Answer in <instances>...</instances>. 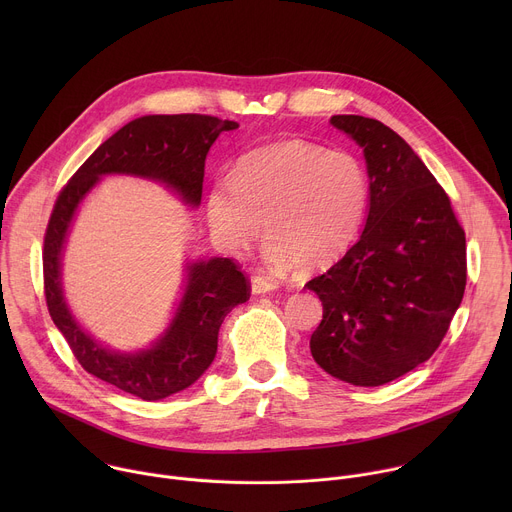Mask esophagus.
Returning a JSON list of instances; mask_svg holds the SVG:
<instances>
[{"label":"esophagus","mask_w":512,"mask_h":512,"mask_svg":"<svg viewBox=\"0 0 512 512\" xmlns=\"http://www.w3.org/2000/svg\"><path fill=\"white\" fill-rule=\"evenodd\" d=\"M275 287L277 285L267 277H261V275L251 277V291H253V294H269V291H273Z\"/></svg>","instance_id":"1"}]
</instances>
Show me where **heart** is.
Instances as JSON below:
<instances>
[{
	"instance_id": "1",
	"label": "heart",
	"mask_w": 512,
	"mask_h": 512,
	"mask_svg": "<svg viewBox=\"0 0 512 512\" xmlns=\"http://www.w3.org/2000/svg\"><path fill=\"white\" fill-rule=\"evenodd\" d=\"M369 200V172L356 154L287 139L245 154L233 180H218L206 218L229 255L247 253L265 233L271 269H322L352 247Z\"/></svg>"
}]
</instances>
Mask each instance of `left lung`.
<instances>
[{"label": "left lung", "mask_w": 512, "mask_h": 512, "mask_svg": "<svg viewBox=\"0 0 512 512\" xmlns=\"http://www.w3.org/2000/svg\"><path fill=\"white\" fill-rule=\"evenodd\" d=\"M330 123L364 152L371 206L360 239L306 283L324 306L310 350L328 375L379 387L442 344L466 289V233L401 135L360 115Z\"/></svg>", "instance_id": "1"}]
</instances>
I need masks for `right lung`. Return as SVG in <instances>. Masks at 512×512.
I'll use <instances>...</instances> for the list:
<instances>
[{"label": "right lung", "mask_w": 512, "mask_h": 512, "mask_svg": "<svg viewBox=\"0 0 512 512\" xmlns=\"http://www.w3.org/2000/svg\"><path fill=\"white\" fill-rule=\"evenodd\" d=\"M237 121L212 115H145L129 121L75 172L60 190L44 235V296L52 322L81 367L93 377L143 401L184 391L210 367L225 316L251 296V283L233 259L214 257L188 265V283L166 334L148 350L111 352L72 318L60 285L64 239L85 194L105 174L160 180L190 206L202 198L204 162L214 139Z\"/></svg>", "instance_id": "obj_1"}]
</instances>
